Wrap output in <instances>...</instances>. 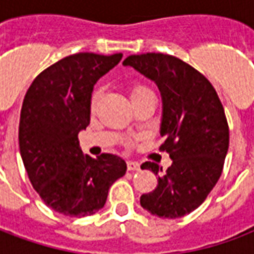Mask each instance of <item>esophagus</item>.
Instances as JSON below:
<instances>
[{
  "label": "esophagus",
  "instance_id": "esophagus-1",
  "mask_svg": "<svg viewBox=\"0 0 254 254\" xmlns=\"http://www.w3.org/2000/svg\"><path fill=\"white\" fill-rule=\"evenodd\" d=\"M127 165V170H129V171H138V170H140V163H137V162H132V160H129Z\"/></svg>",
  "mask_w": 254,
  "mask_h": 254
}]
</instances>
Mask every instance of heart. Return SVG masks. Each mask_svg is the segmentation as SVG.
Wrapping results in <instances>:
<instances>
[{"instance_id":"heart-1","label":"heart","mask_w":254,"mask_h":254,"mask_svg":"<svg viewBox=\"0 0 254 254\" xmlns=\"http://www.w3.org/2000/svg\"><path fill=\"white\" fill-rule=\"evenodd\" d=\"M151 89H148L147 87H144V85H134V87H132V89H130V98H136V96H138V95L141 94H145V92H149ZM100 98V91L99 89H95L94 92H92V95H91V99H89V106H91V109H95V106H96V103H98V100H99Z\"/></svg>"}]
</instances>
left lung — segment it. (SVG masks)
Listing matches in <instances>:
<instances>
[{
	"mask_svg": "<svg viewBox=\"0 0 254 254\" xmlns=\"http://www.w3.org/2000/svg\"><path fill=\"white\" fill-rule=\"evenodd\" d=\"M125 66L152 80L162 95V151L173 163L162 167L145 162L158 176L155 190L140 197L149 213L163 219L185 216L207 198L223 170L229 149V125L222 102L205 76L182 60L162 53L129 56Z\"/></svg>",
	"mask_w": 254,
	"mask_h": 254,
	"instance_id": "1",
	"label": "left lung"
}]
</instances>
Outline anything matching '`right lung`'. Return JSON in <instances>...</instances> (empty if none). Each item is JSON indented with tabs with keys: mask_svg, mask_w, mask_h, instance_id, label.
Listing matches in <instances>:
<instances>
[{
	"mask_svg": "<svg viewBox=\"0 0 254 254\" xmlns=\"http://www.w3.org/2000/svg\"><path fill=\"white\" fill-rule=\"evenodd\" d=\"M122 54L78 53L39 73L20 113L19 147L32 187L47 207L83 218L105 207L109 189L125 176L120 156L84 155L78 132L89 125L94 85Z\"/></svg>",
	"mask_w": 254,
	"mask_h": 254,
	"instance_id": "add662e5",
	"label": "right lung"
}]
</instances>
